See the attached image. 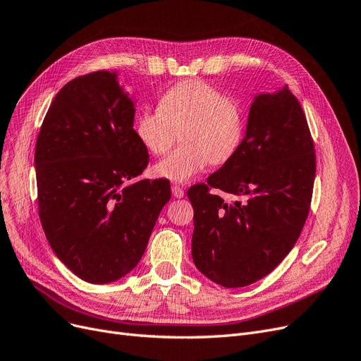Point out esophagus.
Listing matches in <instances>:
<instances>
[{"label":"esophagus","instance_id":"esophagus-1","mask_svg":"<svg viewBox=\"0 0 361 361\" xmlns=\"http://www.w3.org/2000/svg\"><path fill=\"white\" fill-rule=\"evenodd\" d=\"M172 195H174V197H183L184 196V190H183V187H180L178 184H174L172 185Z\"/></svg>","mask_w":361,"mask_h":361}]
</instances>
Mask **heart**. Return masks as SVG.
Returning <instances> with one entry per match:
<instances>
[{
  "label": "heart",
  "mask_w": 361,
  "mask_h": 361,
  "mask_svg": "<svg viewBox=\"0 0 361 361\" xmlns=\"http://www.w3.org/2000/svg\"><path fill=\"white\" fill-rule=\"evenodd\" d=\"M137 138L152 154H165L180 133L183 146L154 165V174L185 183L208 162L223 165L238 153L246 131L243 103L211 82L183 81L168 88L158 109H145L135 119Z\"/></svg>",
  "instance_id": "heart-1"
}]
</instances>
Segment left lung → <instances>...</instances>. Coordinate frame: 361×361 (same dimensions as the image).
Here are the masks:
<instances>
[{
  "instance_id": "1",
  "label": "left lung",
  "mask_w": 361,
  "mask_h": 361,
  "mask_svg": "<svg viewBox=\"0 0 361 361\" xmlns=\"http://www.w3.org/2000/svg\"><path fill=\"white\" fill-rule=\"evenodd\" d=\"M314 177V142L300 102L288 87L259 94L238 153L187 190L197 270L224 288L270 274L300 238Z\"/></svg>"
}]
</instances>
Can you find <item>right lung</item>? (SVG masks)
Returning <instances> with one entry per match:
<instances>
[{
    "label": "right lung",
    "mask_w": 361,
    "mask_h": 361,
    "mask_svg": "<svg viewBox=\"0 0 361 361\" xmlns=\"http://www.w3.org/2000/svg\"><path fill=\"white\" fill-rule=\"evenodd\" d=\"M134 103L107 71L61 88L37 138L38 214L57 258L88 283H111L142 259L161 209L165 178L131 183L149 164Z\"/></svg>",
    "instance_id": "obj_1"
}]
</instances>
